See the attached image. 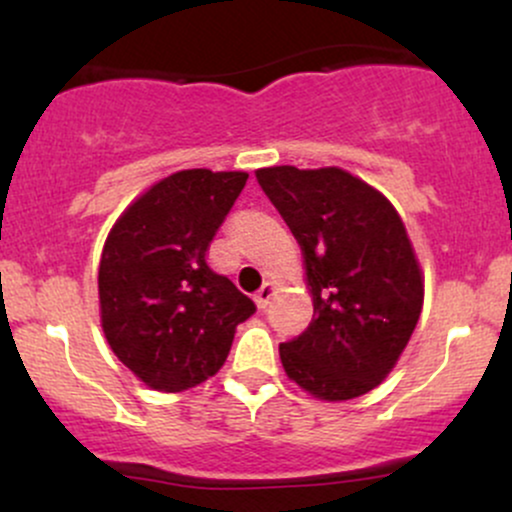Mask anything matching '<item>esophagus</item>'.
Segmentation results:
<instances>
[{
  "mask_svg": "<svg viewBox=\"0 0 512 512\" xmlns=\"http://www.w3.org/2000/svg\"><path fill=\"white\" fill-rule=\"evenodd\" d=\"M272 296H274V286L272 284H262L260 291L255 293L257 308H267L269 301H272Z\"/></svg>",
  "mask_w": 512,
  "mask_h": 512,
  "instance_id": "1",
  "label": "esophagus"
}]
</instances>
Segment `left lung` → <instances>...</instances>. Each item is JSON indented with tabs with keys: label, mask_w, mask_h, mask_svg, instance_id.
Returning a JSON list of instances; mask_svg holds the SVG:
<instances>
[{
	"label": "left lung",
	"mask_w": 512,
	"mask_h": 512,
	"mask_svg": "<svg viewBox=\"0 0 512 512\" xmlns=\"http://www.w3.org/2000/svg\"><path fill=\"white\" fill-rule=\"evenodd\" d=\"M305 257L313 322L279 344L286 375L310 395H366L395 368L421 305L424 279L407 228L387 199L342 168L257 170Z\"/></svg>",
	"instance_id": "8db88e82"
}]
</instances>
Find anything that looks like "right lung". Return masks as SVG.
Listing matches in <instances>:
<instances>
[{
  "label": "right lung",
  "mask_w": 512,
  "mask_h": 512,
  "mask_svg": "<svg viewBox=\"0 0 512 512\" xmlns=\"http://www.w3.org/2000/svg\"><path fill=\"white\" fill-rule=\"evenodd\" d=\"M248 173L180 170L125 209L98 267L110 349L158 392L190 390L219 373L255 303L207 264V250Z\"/></svg>",
  "instance_id": "right-lung-1"
}]
</instances>
